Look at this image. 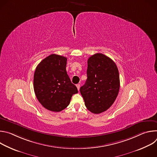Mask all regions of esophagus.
<instances>
[{
	"instance_id": "34e87169",
	"label": "esophagus",
	"mask_w": 157,
	"mask_h": 157,
	"mask_svg": "<svg viewBox=\"0 0 157 157\" xmlns=\"http://www.w3.org/2000/svg\"><path fill=\"white\" fill-rule=\"evenodd\" d=\"M76 87H77V88H78V90L79 91V88H80V84H76Z\"/></svg>"
}]
</instances>
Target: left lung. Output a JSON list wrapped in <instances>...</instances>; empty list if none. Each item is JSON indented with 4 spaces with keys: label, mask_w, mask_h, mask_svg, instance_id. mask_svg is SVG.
<instances>
[{
    "label": "left lung",
    "mask_w": 157,
    "mask_h": 157,
    "mask_svg": "<svg viewBox=\"0 0 157 157\" xmlns=\"http://www.w3.org/2000/svg\"><path fill=\"white\" fill-rule=\"evenodd\" d=\"M87 80L80 93L87 109L94 114L107 110L114 102L120 88L119 73L113 59L96 53L87 60Z\"/></svg>",
    "instance_id": "1"
}]
</instances>
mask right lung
Wrapping results in <instances>:
<instances>
[{
	"label": "right lung",
	"instance_id": "right-lung-1",
	"mask_svg": "<svg viewBox=\"0 0 157 157\" xmlns=\"http://www.w3.org/2000/svg\"><path fill=\"white\" fill-rule=\"evenodd\" d=\"M67 58L52 54L36 66L33 77V87L40 103L47 109L59 112L70 104L72 96L78 93L68 74Z\"/></svg>",
	"mask_w": 157,
	"mask_h": 157
}]
</instances>
